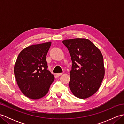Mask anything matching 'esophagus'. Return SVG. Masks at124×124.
Returning a JSON list of instances; mask_svg holds the SVG:
<instances>
[{"instance_id": "esophagus-1", "label": "esophagus", "mask_w": 124, "mask_h": 124, "mask_svg": "<svg viewBox=\"0 0 124 124\" xmlns=\"http://www.w3.org/2000/svg\"><path fill=\"white\" fill-rule=\"evenodd\" d=\"M62 73H56V76L57 77H59V76H60L61 75H62Z\"/></svg>"}]
</instances>
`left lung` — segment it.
Here are the masks:
<instances>
[{"instance_id":"8db88e82","label":"left lung","mask_w":124,"mask_h":124,"mask_svg":"<svg viewBox=\"0 0 124 124\" xmlns=\"http://www.w3.org/2000/svg\"><path fill=\"white\" fill-rule=\"evenodd\" d=\"M72 62L69 86L78 98L91 96L98 91L104 77L103 57L101 51L86 38L67 39L62 41Z\"/></svg>"}]
</instances>
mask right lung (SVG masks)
<instances>
[{
	"instance_id": "1",
	"label": "right lung",
	"mask_w": 124,
	"mask_h": 124,
	"mask_svg": "<svg viewBox=\"0 0 124 124\" xmlns=\"http://www.w3.org/2000/svg\"><path fill=\"white\" fill-rule=\"evenodd\" d=\"M51 42L32 45L20 53L14 71L17 85L28 98L39 99L48 93L54 76L47 70L46 55Z\"/></svg>"
}]
</instances>
